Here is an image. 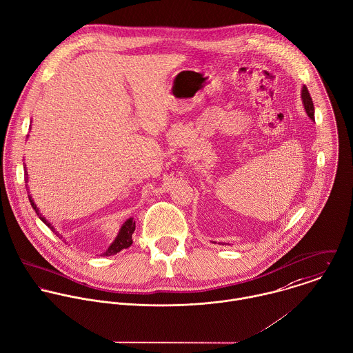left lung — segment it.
I'll return each mask as SVG.
<instances>
[{
	"instance_id": "left-lung-1",
	"label": "left lung",
	"mask_w": 353,
	"mask_h": 353,
	"mask_svg": "<svg viewBox=\"0 0 353 353\" xmlns=\"http://www.w3.org/2000/svg\"><path fill=\"white\" fill-rule=\"evenodd\" d=\"M301 96H303V101H304L307 114L310 115L311 119H314V103H312V97H311V94H310L307 86L303 88V94H301Z\"/></svg>"
}]
</instances>
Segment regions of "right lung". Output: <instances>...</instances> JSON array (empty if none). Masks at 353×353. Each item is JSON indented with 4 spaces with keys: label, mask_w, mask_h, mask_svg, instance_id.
<instances>
[{
    "label": "right lung",
    "mask_w": 353,
    "mask_h": 353,
    "mask_svg": "<svg viewBox=\"0 0 353 353\" xmlns=\"http://www.w3.org/2000/svg\"><path fill=\"white\" fill-rule=\"evenodd\" d=\"M26 168V166H24ZM24 180L27 181V173L24 172ZM28 199H30V203H31V206H32V209L35 210V213L39 216V213H38V210H37V206L34 205V202L31 201V196H28ZM39 219L52 230V231H54L53 230V227H50V224L49 223H46V220L43 219V217H41L39 216ZM134 230H136V223L133 221V219H129L123 225H122V228H121V231H119V234H118V236L115 238V241L112 242V245L103 253V256H105V257H108V256H112V254H117V253H119L121 250H123V249H128V248H130L132 246V243H133V239H132V235H133V232H134Z\"/></svg>",
    "instance_id": "right-lung-1"
}]
</instances>
